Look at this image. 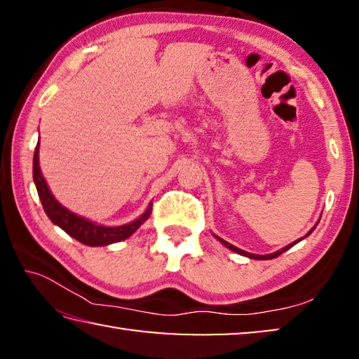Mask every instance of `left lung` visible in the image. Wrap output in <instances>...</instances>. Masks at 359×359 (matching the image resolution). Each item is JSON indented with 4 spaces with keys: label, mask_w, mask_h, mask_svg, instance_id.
Segmentation results:
<instances>
[{
    "label": "left lung",
    "mask_w": 359,
    "mask_h": 359,
    "mask_svg": "<svg viewBox=\"0 0 359 359\" xmlns=\"http://www.w3.org/2000/svg\"><path fill=\"white\" fill-rule=\"evenodd\" d=\"M315 229V226L311 229V231H309V233L306 234V236H304V238H307V236L309 234H311L312 233V231ZM215 238H217V236H215ZM304 238H301V239H297V241H294L293 242V244H290V245H287V247H283L282 248V250H277V252H274V253H271V255H253V253H248V252H244V250H241V248H238V247H234L233 244H229V242H226V241H223V239H220V238H217L218 241H220L222 242V244L224 245V247H228L229 248V250H233V252H236V253H239V255H242V257H248V258H252V259H272V258H277V257H280V255L283 253V252H287L288 250V248H291V247H293L294 244H297V242H299V241H302Z\"/></svg>",
    "instance_id": "1"
}]
</instances>
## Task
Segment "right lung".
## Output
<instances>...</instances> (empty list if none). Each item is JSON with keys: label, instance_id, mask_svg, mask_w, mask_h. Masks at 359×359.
<instances>
[{"label": "right lung", "instance_id": "right-lung-1", "mask_svg": "<svg viewBox=\"0 0 359 359\" xmlns=\"http://www.w3.org/2000/svg\"><path fill=\"white\" fill-rule=\"evenodd\" d=\"M33 179L42 203V208H44L47 217L50 218L53 224L62 228L65 233H68L71 236V238L82 242L83 245L102 247L114 244V242L125 241L126 238H130V236L135 233L151 214L150 204L147 210H145L141 217L136 218V220L131 223L121 224V226H102V224H96L87 220V218L72 214L71 210L63 208V205L53 198V194L48 190V187L46 184V179L42 177L39 168V142L36 145L33 158Z\"/></svg>", "mask_w": 359, "mask_h": 359}]
</instances>
